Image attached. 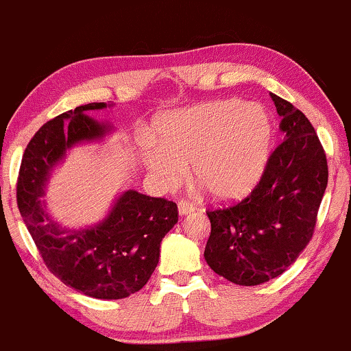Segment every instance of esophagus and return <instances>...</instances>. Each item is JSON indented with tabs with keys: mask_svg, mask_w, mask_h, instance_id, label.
Wrapping results in <instances>:
<instances>
[{
	"mask_svg": "<svg viewBox=\"0 0 351 351\" xmlns=\"http://www.w3.org/2000/svg\"><path fill=\"white\" fill-rule=\"evenodd\" d=\"M192 211H195V205H193L192 202H189V200H180L179 202V215L180 216L192 213Z\"/></svg>",
	"mask_w": 351,
	"mask_h": 351,
	"instance_id": "1",
	"label": "esophagus"
}]
</instances>
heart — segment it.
Instances as JSON below:
<instances>
[{
	"instance_id": "heart-1",
	"label": "heart",
	"mask_w": 351,
	"mask_h": 351,
	"mask_svg": "<svg viewBox=\"0 0 351 351\" xmlns=\"http://www.w3.org/2000/svg\"><path fill=\"white\" fill-rule=\"evenodd\" d=\"M158 141L141 145L145 166L161 187H176L192 166L210 197L231 202L247 195L265 169L271 143L270 117L258 104L236 99L202 102L162 117Z\"/></svg>"
}]
</instances>
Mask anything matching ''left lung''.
Returning a JSON list of instances; mask_svg holds the SVG:
<instances>
[{"label": "left lung", "instance_id": "8db88e82", "mask_svg": "<svg viewBox=\"0 0 351 351\" xmlns=\"http://www.w3.org/2000/svg\"><path fill=\"white\" fill-rule=\"evenodd\" d=\"M285 140L244 200L208 210L211 232L205 261L215 274L242 287L276 278L313 239L327 187L324 148L308 117L270 94Z\"/></svg>", "mask_w": 351, "mask_h": 351}]
</instances>
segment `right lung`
Masks as SVG:
<instances>
[{
    "label": "right lung",
    "mask_w": 351,
    "mask_h": 351,
    "mask_svg": "<svg viewBox=\"0 0 351 351\" xmlns=\"http://www.w3.org/2000/svg\"><path fill=\"white\" fill-rule=\"evenodd\" d=\"M106 102L76 107L42 125L29 141L17 177V206L43 262L56 278L97 300H122L148 283L159 262L162 237L174 228V202L128 190L117 198L106 219L86 229H68L47 213L45 185L66 149L101 140L110 132L86 115Z\"/></svg>",
    "instance_id": "1"
}]
</instances>
